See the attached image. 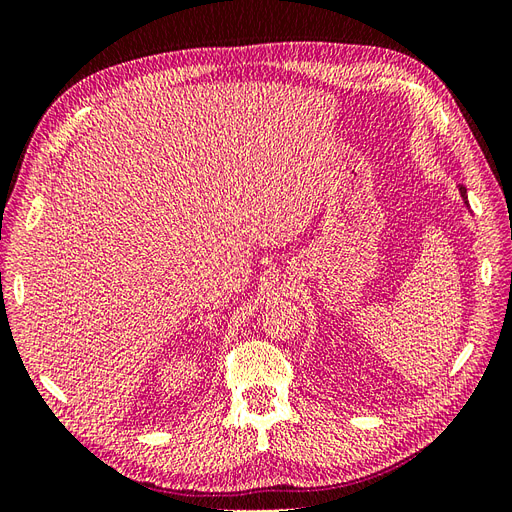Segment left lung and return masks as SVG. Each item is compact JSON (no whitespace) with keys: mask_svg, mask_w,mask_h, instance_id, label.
<instances>
[{"mask_svg":"<svg viewBox=\"0 0 512 512\" xmlns=\"http://www.w3.org/2000/svg\"><path fill=\"white\" fill-rule=\"evenodd\" d=\"M459 192H461V198L466 200V205H468V194H466V188H463V185H459Z\"/></svg>","mask_w":512,"mask_h":512,"instance_id":"obj_1","label":"left lung"}]
</instances>
